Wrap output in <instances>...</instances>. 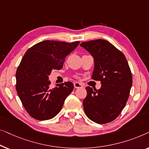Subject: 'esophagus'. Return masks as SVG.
I'll use <instances>...</instances> for the list:
<instances>
[{
    "instance_id": "obj_1",
    "label": "esophagus",
    "mask_w": 149,
    "mask_h": 149,
    "mask_svg": "<svg viewBox=\"0 0 149 149\" xmlns=\"http://www.w3.org/2000/svg\"><path fill=\"white\" fill-rule=\"evenodd\" d=\"M74 86L75 88H83V84L81 83H79V82H75L74 84Z\"/></svg>"
}]
</instances>
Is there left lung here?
<instances>
[{
	"label": "left lung",
	"mask_w": 149,
	"mask_h": 149,
	"mask_svg": "<svg viewBox=\"0 0 149 149\" xmlns=\"http://www.w3.org/2000/svg\"><path fill=\"white\" fill-rule=\"evenodd\" d=\"M81 47L95 61L91 78L101 81L99 90L86 88L83 107L86 116L104 124L113 121L125 107L132 85V75L124 54L109 42L102 39L84 42Z\"/></svg>",
	"instance_id": "8db88e82"
}]
</instances>
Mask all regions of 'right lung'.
<instances>
[{
    "mask_svg": "<svg viewBox=\"0 0 149 149\" xmlns=\"http://www.w3.org/2000/svg\"><path fill=\"white\" fill-rule=\"evenodd\" d=\"M79 44L45 40L30 48L21 61L16 72V91L25 109L38 120L56 116L74 89L71 81L59 84L53 88L49 75L53 70L63 68L66 56Z\"/></svg>",
    "mask_w": 149,
    "mask_h": 149,
    "instance_id": "1",
    "label": "right lung"
}]
</instances>
